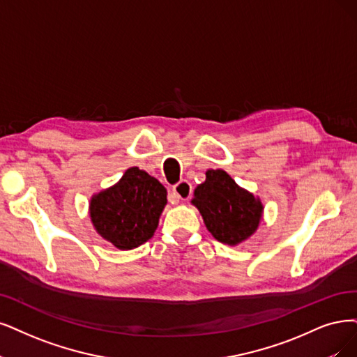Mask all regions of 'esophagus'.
<instances>
[{"instance_id": "34e87169", "label": "esophagus", "mask_w": 357, "mask_h": 357, "mask_svg": "<svg viewBox=\"0 0 357 357\" xmlns=\"http://www.w3.org/2000/svg\"><path fill=\"white\" fill-rule=\"evenodd\" d=\"M192 192V187L188 181H181L176 185L172 187V195L175 197V200H188L190 195Z\"/></svg>"}]
</instances>
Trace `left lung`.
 I'll list each match as a JSON object with an SVG mask.
<instances>
[{
    "instance_id": "obj_1",
    "label": "left lung",
    "mask_w": 357,
    "mask_h": 357,
    "mask_svg": "<svg viewBox=\"0 0 357 357\" xmlns=\"http://www.w3.org/2000/svg\"><path fill=\"white\" fill-rule=\"evenodd\" d=\"M191 203L199 208L208 232L228 245L248 240L263 218L259 197L241 188L222 169L206 172V181L194 190Z\"/></svg>"
}]
</instances>
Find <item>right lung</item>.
<instances>
[{
  "label": "right lung",
  "instance_id": "obj_1",
  "mask_svg": "<svg viewBox=\"0 0 357 357\" xmlns=\"http://www.w3.org/2000/svg\"><path fill=\"white\" fill-rule=\"evenodd\" d=\"M166 203V188L135 166L114 185L91 197L89 218L102 240L119 250H132L154 235Z\"/></svg>",
  "mask_w": 357,
  "mask_h": 357
}]
</instances>
